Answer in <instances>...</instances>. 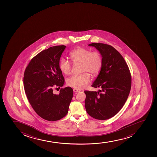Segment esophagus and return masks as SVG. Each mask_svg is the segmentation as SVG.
Here are the masks:
<instances>
[{
  "label": "esophagus",
  "instance_id": "obj_1",
  "mask_svg": "<svg viewBox=\"0 0 157 157\" xmlns=\"http://www.w3.org/2000/svg\"><path fill=\"white\" fill-rule=\"evenodd\" d=\"M73 91H74V92H75V93H78V92H80L81 90H78V89H76V88H74V89H73Z\"/></svg>",
  "mask_w": 157,
  "mask_h": 157
}]
</instances>
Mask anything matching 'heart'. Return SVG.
I'll list each match as a JSON object with an SVG mask.
<instances>
[{
    "label": "heart",
    "mask_w": 157,
    "mask_h": 157,
    "mask_svg": "<svg viewBox=\"0 0 157 157\" xmlns=\"http://www.w3.org/2000/svg\"><path fill=\"white\" fill-rule=\"evenodd\" d=\"M73 63L81 64V72L86 71L96 75L99 73L102 66V59L98 51H92L89 49L79 47L70 53ZM59 67L63 74L70 75L72 70V64L66 58H62L59 60ZM90 81V76L86 72L78 75H73L67 80L70 86L77 89H83Z\"/></svg>",
    "instance_id": "obj_1"
}]
</instances>
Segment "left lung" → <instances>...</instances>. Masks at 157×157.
Listing matches in <instances>:
<instances>
[{
    "instance_id": "left-lung-1",
    "label": "left lung",
    "mask_w": 157,
    "mask_h": 157,
    "mask_svg": "<svg viewBox=\"0 0 157 157\" xmlns=\"http://www.w3.org/2000/svg\"><path fill=\"white\" fill-rule=\"evenodd\" d=\"M102 58V66L92 86L101 88L85 90V109L89 115L98 120L109 119L120 111L126 101L132 86L129 69L122 56L114 47L92 43Z\"/></svg>"
}]
</instances>
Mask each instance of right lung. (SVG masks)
<instances>
[{"mask_svg":"<svg viewBox=\"0 0 157 157\" xmlns=\"http://www.w3.org/2000/svg\"><path fill=\"white\" fill-rule=\"evenodd\" d=\"M65 45L50 47L33 58L25 69L24 86L33 109L43 119L59 121L68 113L73 90L70 87L61 88L59 94L53 93L56 85L63 86L64 78L59 67Z\"/></svg>","mask_w":157,"mask_h":157,"instance_id":"obj_1","label":"right lung"}]
</instances>
